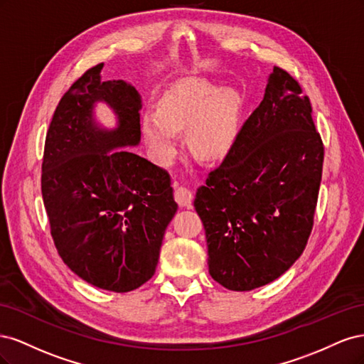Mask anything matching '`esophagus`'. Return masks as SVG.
Wrapping results in <instances>:
<instances>
[{
  "mask_svg": "<svg viewBox=\"0 0 364 364\" xmlns=\"http://www.w3.org/2000/svg\"><path fill=\"white\" fill-rule=\"evenodd\" d=\"M174 199L181 206H190L193 202V193L190 188H186L178 182L174 183Z\"/></svg>",
  "mask_w": 364,
  "mask_h": 364,
  "instance_id": "obj_1",
  "label": "esophagus"
}]
</instances>
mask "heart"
<instances>
[{"label":"heart","instance_id":"1","mask_svg":"<svg viewBox=\"0 0 364 364\" xmlns=\"http://www.w3.org/2000/svg\"><path fill=\"white\" fill-rule=\"evenodd\" d=\"M241 98L232 87L186 77L173 83L158 102V112L142 118V132L151 156L167 162L178 147V130L197 156L218 159L232 147L238 134Z\"/></svg>","mask_w":364,"mask_h":364}]
</instances>
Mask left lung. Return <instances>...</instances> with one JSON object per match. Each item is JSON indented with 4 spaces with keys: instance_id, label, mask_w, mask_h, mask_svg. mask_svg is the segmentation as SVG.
Returning <instances> with one entry per match:
<instances>
[{
    "instance_id": "obj_1",
    "label": "left lung",
    "mask_w": 364,
    "mask_h": 364,
    "mask_svg": "<svg viewBox=\"0 0 364 364\" xmlns=\"http://www.w3.org/2000/svg\"><path fill=\"white\" fill-rule=\"evenodd\" d=\"M310 98L279 67L223 162L197 190L209 274L249 291L287 272L310 238L323 167V142Z\"/></svg>"
}]
</instances>
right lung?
Returning <instances> with one entry per match:
<instances>
[{
    "label": "right lung",
    "mask_w": 364,
    "mask_h": 364,
    "mask_svg": "<svg viewBox=\"0 0 364 364\" xmlns=\"http://www.w3.org/2000/svg\"><path fill=\"white\" fill-rule=\"evenodd\" d=\"M103 63L63 94L42 161V199L63 262L94 287L126 293L155 274L162 238L178 211L170 174L132 153L141 139V97L124 80H102ZM105 101L114 131L95 123Z\"/></svg>",
    "instance_id": "right-lung-1"
}]
</instances>
